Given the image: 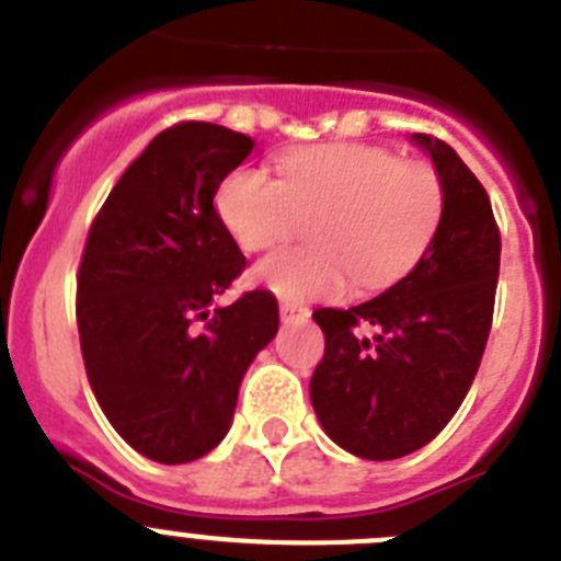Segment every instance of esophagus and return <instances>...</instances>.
Wrapping results in <instances>:
<instances>
[{
    "instance_id": "34e87169",
    "label": "esophagus",
    "mask_w": 561,
    "mask_h": 561,
    "mask_svg": "<svg viewBox=\"0 0 561 561\" xmlns=\"http://www.w3.org/2000/svg\"><path fill=\"white\" fill-rule=\"evenodd\" d=\"M280 317H284V322H291V320L302 322V320H308V317H311V311H308L306 306H300V302L284 300V302H280Z\"/></svg>"
}]
</instances>
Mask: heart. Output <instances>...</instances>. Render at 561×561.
Returning a JSON list of instances; mask_svg holds the SVG:
<instances>
[{
    "mask_svg": "<svg viewBox=\"0 0 561 561\" xmlns=\"http://www.w3.org/2000/svg\"><path fill=\"white\" fill-rule=\"evenodd\" d=\"M280 178L236 169L217 192V210L244 253H264L311 222V247L261 261L253 280L286 300L342 297L353 277L378 289L403 275L434 239L445 188L434 167L400 161L362 144L286 152Z\"/></svg>",
    "mask_w": 561,
    "mask_h": 561,
    "instance_id": "b5f03b06",
    "label": "heart"
}]
</instances>
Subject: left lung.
<instances>
[{
    "label": "left lung",
    "instance_id": "obj_1",
    "mask_svg": "<svg viewBox=\"0 0 561 561\" xmlns=\"http://www.w3.org/2000/svg\"><path fill=\"white\" fill-rule=\"evenodd\" d=\"M414 141L445 188L423 259L362 306L314 311L325 333L311 375L317 417L339 448L373 461L414 454L459 411L484 356L501 270V230L479 178L442 138ZM358 327H375L376 339Z\"/></svg>",
    "mask_w": 561,
    "mask_h": 561
}]
</instances>
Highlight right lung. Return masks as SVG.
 I'll use <instances>...</instances> for the list:
<instances>
[{"label": "right lung", "mask_w": 561, "mask_h": 561, "mask_svg": "<svg viewBox=\"0 0 561 561\" xmlns=\"http://www.w3.org/2000/svg\"><path fill=\"white\" fill-rule=\"evenodd\" d=\"M253 147L210 122L167 127L111 188L82 247L85 375L116 434L161 465L217 448L247 367L277 333L266 289L210 308L247 266L214 197Z\"/></svg>", "instance_id": "obj_1"}]
</instances>
